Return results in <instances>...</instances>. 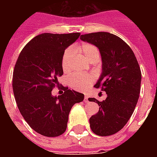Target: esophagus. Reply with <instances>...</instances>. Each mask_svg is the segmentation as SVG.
<instances>
[{
    "mask_svg": "<svg viewBox=\"0 0 157 157\" xmlns=\"http://www.w3.org/2000/svg\"><path fill=\"white\" fill-rule=\"evenodd\" d=\"M84 101H86V102L88 101V96L85 95V97H84Z\"/></svg>",
    "mask_w": 157,
    "mask_h": 157,
    "instance_id": "esophagus-1",
    "label": "esophagus"
}]
</instances>
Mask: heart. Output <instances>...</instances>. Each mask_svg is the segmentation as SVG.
I'll use <instances>...</instances> for the list:
<instances>
[{
	"mask_svg": "<svg viewBox=\"0 0 157 157\" xmlns=\"http://www.w3.org/2000/svg\"><path fill=\"white\" fill-rule=\"evenodd\" d=\"M75 49L80 52L84 58L91 61L93 59H99V50L96 46L90 44H83L77 46ZM74 55V49L72 48H68L65 49L63 54L61 60L62 70L65 73H67L70 71V62L72 56ZM94 78L92 75H72L69 77L68 83L69 86L74 90L76 91H84L89 86L92 84Z\"/></svg>",
	"mask_w": 157,
	"mask_h": 157,
	"instance_id": "obj_1",
	"label": "heart"
}]
</instances>
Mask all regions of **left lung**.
I'll return each mask as SVG.
<instances>
[{
  "mask_svg": "<svg viewBox=\"0 0 157 157\" xmlns=\"http://www.w3.org/2000/svg\"><path fill=\"white\" fill-rule=\"evenodd\" d=\"M82 41L95 45L102 57V73L96 88L106 92L107 98L98 102L99 111L90 119L92 132L100 136L114 135L124 128L138 102L141 71L134 52L118 36L107 32L81 35Z\"/></svg>",
  "mask_w": 157,
  "mask_h": 157,
  "instance_id": "left-lung-1",
  "label": "left lung"
}]
</instances>
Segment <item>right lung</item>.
<instances>
[{"label":"right lung","instance_id":"obj_1","mask_svg":"<svg viewBox=\"0 0 157 157\" xmlns=\"http://www.w3.org/2000/svg\"><path fill=\"white\" fill-rule=\"evenodd\" d=\"M79 36L80 33L36 36L23 48L14 67L12 89L19 111L29 126L44 136L61 135L73 105L84 99V94L68 87L62 95H52L57 77L63 75V54Z\"/></svg>","mask_w":157,"mask_h":157}]
</instances>
